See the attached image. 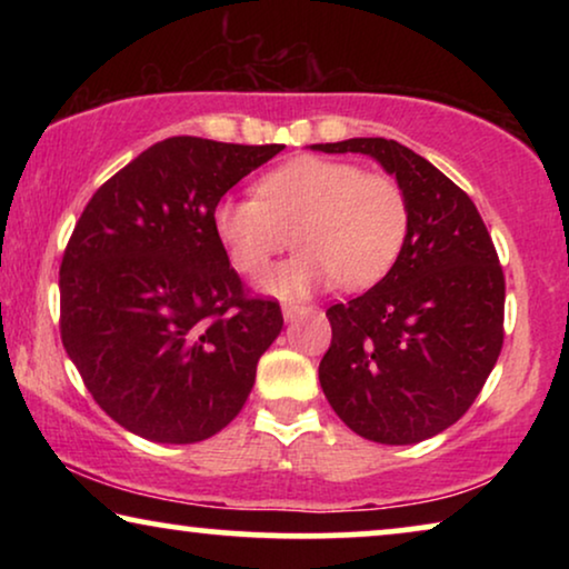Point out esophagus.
<instances>
[{"label": "esophagus", "mask_w": 569, "mask_h": 569, "mask_svg": "<svg viewBox=\"0 0 569 569\" xmlns=\"http://www.w3.org/2000/svg\"><path fill=\"white\" fill-rule=\"evenodd\" d=\"M308 306H302V302H287V306L282 308V316L284 321H295V318H300L302 313H308Z\"/></svg>", "instance_id": "esophagus-1"}]
</instances>
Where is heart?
<instances>
[{
	"instance_id": "b5f03b06",
	"label": "heart",
	"mask_w": 569,
	"mask_h": 569,
	"mask_svg": "<svg viewBox=\"0 0 569 569\" xmlns=\"http://www.w3.org/2000/svg\"><path fill=\"white\" fill-rule=\"evenodd\" d=\"M254 197L217 201L214 236L240 274L256 277L287 246L302 251L263 279L269 292L308 295L331 279L365 290L383 279L409 236V197L388 173L331 158L287 160L256 183Z\"/></svg>"
}]
</instances>
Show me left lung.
<instances>
[{"mask_svg":"<svg viewBox=\"0 0 569 569\" xmlns=\"http://www.w3.org/2000/svg\"><path fill=\"white\" fill-rule=\"evenodd\" d=\"M376 158L409 197V236L376 287L326 310L331 347L318 378L349 430L411 446L458 422L505 339V274L469 193L393 139L313 144Z\"/></svg>","mask_w":569,"mask_h":569,"instance_id":"obj_1","label":"left lung"}]
</instances>
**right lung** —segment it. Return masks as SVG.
<instances>
[{"instance_id": "right-lung-1", "label": "right lung", "mask_w": 569, "mask_h": 569, "mask_svg": "<svg viewBox=\"0 0 569 569\" xmlns=\"http://www.w3.org/2000/svg\"><path fill=\"white\" fill-rule=\"evenodd\" d=\"M284 144L170 137L108 178L84 207L59 269L69 360L108 417L154 442L228 427L256 365L282 331L214 236L217 201Z\"/></svg>"}]
</instances>
